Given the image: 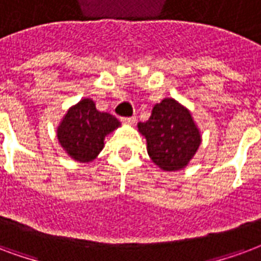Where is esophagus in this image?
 Here are the masks:
<instances>
[{"mask_svg": "<svg viewBox=\"0 0 261 261\" xmlns=\"http://www.w3.org/2000/svg\"><path fill=\"white\" fill-rule=\"evenodd\" d=\"M123 123H128V125H133L136 122V117H128V118H122Z\"/></svg>", "mask_w": 261, "mask_h": 261, "instance_id": "1", "label": "esophagus"}]
</instances>
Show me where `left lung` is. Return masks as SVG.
I'll return each instance as SVG.
<instances>
[{"label": "left lung", "mask_w": 261, "mask_h": 261, "mask_svg": "<svg viewBox=\"0 0 261 261\" xmlns=\"http://www.w3.org/2000/svg\"><path fill=\"white\" fill-rule=\"evenodd\" d=\"M147 153L163 171H179L189 164L201 143L191 111L174 98L155 104L146 122L138 123Z\"/></svg>", "instance_id": "8db88e82"}]
</instances>
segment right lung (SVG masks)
<instances>
[{"mask_svg": "<svg viewBox=\"0 0 261 261\" xmlns=\"http://www.w3.org/2000/svg\"><path fill=\"white\" fill-rule=\"evenodd\" d=\"M121 123L108 112L98 111L91 98H83L70 107L57 129L58 142L68 155L89 163L104 147V139Z\"/></svg>", "mask_w": 261, "mask_h": 261, "instance_id": "right-lung-1", "label": "right lung"}]
</instances>
